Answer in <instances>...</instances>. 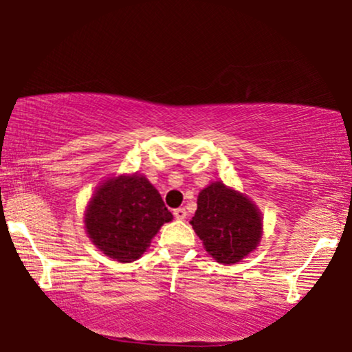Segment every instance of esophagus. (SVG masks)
I'll use <instances>...</instances> for the list:
<instances>
[{
	"label": "esophagus",
	"instance_id": "obj_1",
	"mask_svg": "<svg viewBox=\"0 0 352 352\" xmlns=\"http://www.w3.org/2000/svg\"><path fill=\"white\" fill-rule=\"evenodd\" d=\"M173 214H175L176 219H186L187 211L184 208H176L175 211H173Z\"/></svg>",
	"mask_w": 352,
	"mask_h": 352
}]
</instances>
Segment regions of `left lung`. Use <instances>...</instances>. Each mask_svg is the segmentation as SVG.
<instances>
[{"mask_svg":"<svg viewBox=\"0 0 352 352\" xmlns=\"http://www.w3.org/2000/svg\"><path fill=\"white\" fill-rule=\"evenodd\" d=\"M190 224L206 252L223 264H235L252 253L263 234L258 206L219 181L200 192Z\"/></svg>","mask_w":352,"mask_h":352,"instance_id":"left-lung-1","label":"left lung"}]
</instances>
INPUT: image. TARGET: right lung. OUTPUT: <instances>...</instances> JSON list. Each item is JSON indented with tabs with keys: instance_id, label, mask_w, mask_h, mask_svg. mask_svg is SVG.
Segmentation results:
<instances>
[{
	"instance_id": "obj_1",
	"label": "right lung",
	"mask_w": 352,
	"mask_h": 352,
	"mask_svg": "<svg viewBox=\"0 0 352 352\" xmlns=\"http://www.w3.org/2000/svg\"><path fill=\"white\" fill-rule=\"evenodd\" d=\"M173 214L144 176L109 177L94 192L85 213L91 242L120 263L141 258Z\"/></svg>"
}]
</instances>
